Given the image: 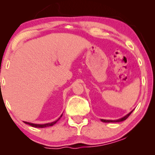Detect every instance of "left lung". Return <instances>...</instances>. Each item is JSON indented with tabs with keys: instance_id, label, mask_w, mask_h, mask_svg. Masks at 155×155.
Masks as SVG:
<instances>
[{
	"instance_id": "8db88e82",
	"label": "left lung",
	"mask_w": 155,
	"mask_h": 155,
	"mask_svg": "<svg viewBox=\"0 0 155 155\" xmlns=\"http://www.w3.org/2000/svg\"><path fill=\"white\" fill-rule=\"evenodd\" d=\"M133 111H133H131L130 112L129 114H127V115H125V116H124V117H122V118L119 119V120H101V121H102L103 122H122V121L125 120L126 119H127V117H128L130 116V115L131 114V113H132Z\"/></svg>"
}]
</instances>
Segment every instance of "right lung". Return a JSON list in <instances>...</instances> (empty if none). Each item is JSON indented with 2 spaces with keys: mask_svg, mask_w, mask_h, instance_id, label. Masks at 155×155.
I'll use <instances>...</instances> for the list:
<instances>
[{
  "mask_svg": "<svg viewBox=\"0 0 155 155\" xmlns=\"http://www.w3.org/2000/svg\"><path fill=\"white\" fill-rule=\"evenodd\" d=\"M63 116V114L60 116L59 118L57 120L54 121V122H50V123H47V124H33V123H31V122H24L25 123L27 124H29V125L32 126V127H39V128H43V127H50V126H52L54 125L55 123H57V122H58V120H60V118H61V117Z\"/></svg>",
  "mask_w": 155,
  "mask_h": 155,
  "instance_id": "1",
  "label": "right lung"
}]
</instances>
